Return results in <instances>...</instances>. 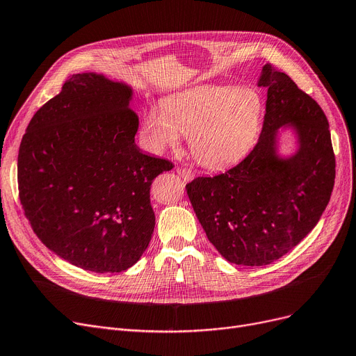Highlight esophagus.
<instances>
[{
    "label": "esophagus",
    "instance_id": "obj_1",
    "mask_svg": "<svg viewBox=\"0 0 356 356\" xmlns=\"http://www.w3.org/2000/svg\"><path fill=\"white\" fill-rule=\"evenodd\" d=\"M176 172H177V175H179L184 181H189V180L193 179L192 170H189V168H186V167H177Z\"/></svg>",
    "mask_w": 356,
    "mask_h": 356
}]
</instances>
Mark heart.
Returning a JSON list of instances; mask_svg holds the SVG:
<instances>
[{
  "instance_id": "b5f03b06",
  "label": "heart",
  "mask_w": 356,
  "mask_h": 356,
  "mask_svg": "<svg viewBox=\"0 0 356 356\" xmlns=\"http://www.w3.org/2000/svg\"><path fill=\"white\" fill-rule=\"evenodd\" d=\"M264 100L247 87L199 86L176 92L163 109L144 116L145 145L160 152L177 147L188 135L195 160L207 168H224L241 160L259 132Z\"/></svg>"
}]
</instances>
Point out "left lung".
Listing matches in <instances>:
<instances>
[{
  "instance_id": "left-lung-1",
  "label": "left lung",
  "mask_w": 356,
  "mask_h": 356,
  "mask_svg": "<svg viewBox=\"0 0 356 356\" xmlns=\"http://www.w3.org/2000/svg\"><path fill=\"white\" fill-rule=\"evenodd\" d=\"M268 88L259 141L240 164L186 184L208 240L234 265L265 266L292 250L318 222L334 184L329 122L314 99L285 72L265 65ZM289 127L298 149L284 158L277 134Z\"/></svg>"
}]
</instances>
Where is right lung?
Instances as JSON below:
<instances>
[{
	"label": "right lung",
	"instance_id": "obj_1",
	"mask_svg": "<svg viewBox=\"0 0 356 356\" xmlns=\"http://www.w3.org/2000/svg\"><path fill=\"white\" fill-rule=\"evenodd\" d=\"M132 87L74 74L30 120L19 196L40 241L84 270L115 273L141 259L156 225L151 183L173 168L135 144Z\"/></svg>",
	"mask_w": 356,
	"mask_h": 356
}]
</instances>
